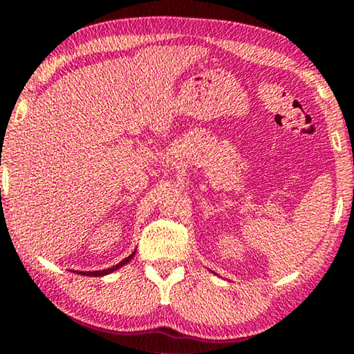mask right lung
Returning <instances> with one entry per match:
<instances>
[{
	"label": "right lung",
	"instance_id": "right-lung-1",
	"mask_svg": "<svg viewBox=\"0 0 354 354\" xmlns=\"http://www.w3.org/2000/svg\"><path fill=\"white\" fill-rule=\"evenodd\" d=\"M136 254V251L134 253H131L127 259H123L122 262H118L117 266H113V267H111V268H106V270H97V272H76V273H80V274H86V277H103V274H109V273H112L113 270H117V268H120V267H123L124 263L127 262H129L131 259H133V256Z\"/></svg>",
	"mask_w": 354,
	"mask_h": 354
}]
</instances>
